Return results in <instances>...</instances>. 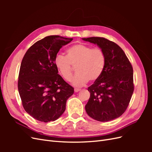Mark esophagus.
Wrapping results in <instances>:
<instances>
[{"label": "esophagus", "mask_w": 152, "mask_h": 152, "mask_svg": "<svg viewBox=\"0 0 152 152\" xmlns=\"http://www.w3.org/2000/svg\"><path fill=\"white\" fill-rule=\"evenodd\" d=\"M80 91V89H77V88H75V89H74L75 93H77V92H79V91Z\"/></svg>", "instance_id": "obj_1"}]
</instances>
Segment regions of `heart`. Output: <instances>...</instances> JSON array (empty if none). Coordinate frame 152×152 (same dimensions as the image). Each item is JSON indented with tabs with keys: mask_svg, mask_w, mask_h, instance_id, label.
Returning a JSON list of instances; mask_svg holds the SVG:
<instances>
[{
	"mask_svg": "<svg viewBox=\"0 0 152 152\" xmlns=\"http://www.w3.org/2000/svg\"><path fill=\"white\" fill-rule=\"evenodd\" d=\"M107 63L104 50L93 48L84 44L73 45L66 50V56L58 54L54 58V65L64 79L70 81L73 73L72 66H76L75 75L72 83L75 87L85 85L89 80H97L102 75Z\"/></svg>",
	"mask_w": 152,
	"mask_h": 152,
	"instance_id": "obj_1",
	"label": "heart"
}]
</instances>
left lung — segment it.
<instances>
[{"mask_svg":"<svg viewBox=\"0 0 152 152\" xmlns=\"http://www.w3.org/2000/svg\"><path fill=\"white\" fill-rule=\"evenodd\" d=\"M102 49L107 63L102 75L88 87L90 98L85 108L94 120L108 122L126 111L134 91L133 69L124 50L103 37L84 38Z\"/></svg>","mask_w":152,"mask_h":152,"instance_id":"1","label":"left lung"}]
</instances>
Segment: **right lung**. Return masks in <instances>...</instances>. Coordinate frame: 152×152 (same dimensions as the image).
Listing matches in <instances>:
<instances>
[{
    "label": "right lung",
    "instance_id": "add662e5",
    "mask_svg": "<svg viewBox=\"0 0 152 152\" xmlns=\"http://www.w3.org/2000/svg\"><path fill=\"white\" fill-rule=\"evenodd\" d=\"M73 39L50 35L36 42L22 59L18 91L25 111L41 122L54 121L66 109L73 87L58 74L54 58Z\"/></svg>",
    "mask_w": 152,
    "mask_h": 152
}]
</instances>
